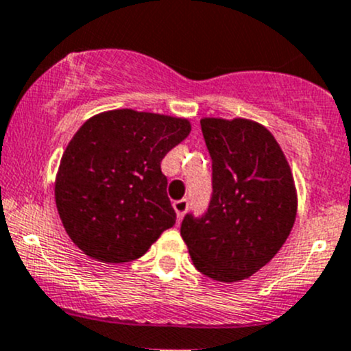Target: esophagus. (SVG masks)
Returning <instances> with one entry per match:
<instances>
[{
	"mask_svg": "<svg viewBox=\"0 0 351 351\" xmlns=\"http://www.w3.org/2000/svg\"><path fill=\"white\" fill-rule=\"evenodd\" d=\"M173 208H175L176 217H178V223H180V222H182L183 215H185L186 208H188V200H186V198H182V200L173 202Z\"/></svg>",
	"mask_w": 351,
	"mask_h": 351,
	"instance_id": "esophagus-1",
	"label": "esophagus"
}]
</instances>
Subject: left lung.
Returning <instances> with one entry per match:
<instances>
[{"label": "left lung", "instance_id": "left-lung-1", "mask_svg": "<svg viewBox=\"0 0 351 351\" xmlns=\"http://www.w3.org/2000/svg\"><path fill=\"white\" fill-rule=\"evenodd\" d=\"M212 158V200L204 217L182 222L193 265L220 282L250 278L286 242L296 220L298 195L281 146L250 119L204 117Z\"/></svg>", "mask_w": 351, "mask_h": 351}]
</instances>
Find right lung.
Here are the masks:
<instances>
[{
  "mask_svg": "<svg viewBox=\"0 0 351 351\" xmlns=\"http://www.w3.org/2000/svg\"><path fill=\"white\" fill-rule=\"evenodd\" d=\"M191 131L185 117L116 109L95 114L64 151L55 204L84 254L110 264L139 259L176 222L161 160Z\"/></svg>",
  "mask_w": 351,
  "mask_h": 351,
  "instance_id": "add662e5",
  "label": "right lung"
}]
</instances>
